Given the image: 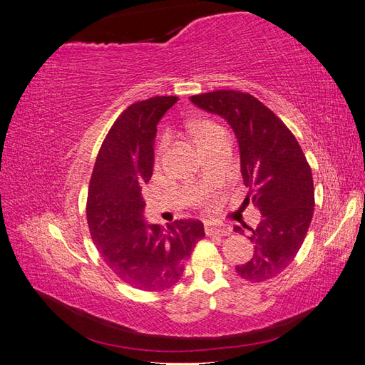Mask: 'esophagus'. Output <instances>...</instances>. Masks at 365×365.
I'll use <instances>...</instances> for the list:
<instances>
[{"mask_svg": "<svg viewBox=\"0 0 365 365\" xmlns=\"http://www.w3.org/2000/svg\"><path fill=\"white\" fill-rule=\"evenodd\" d=\"M207 235H217V236H230L231 228L227 225H213V224H207L205 225Z\"/></svg>", "mask_w": 365, "mask_h": 365, "instance_id": "obj_1", "label": "esophagus"}]
</instances>
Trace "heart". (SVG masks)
<instances>
[{
  "label": "heart",
  "instance_id": "b5f03b06",
  "mask_svg": "<svg viewBox=\"0 0 365 365\" xmlns=\"http://www.w3.org/2000/svg\"><path fill=\"white\" fill-rule=\"evenodd\" d=\"M219 132H222V129H220L217 125L212 123V121H200V123H196L195 126V135H196V141L197 145H202L204 141L213 138L215 135H217ZM165 145H168V138H163L161 145H160V149H164Z\"/></svg>",
  "mask_w": 365,
  "mask_h": 365
}]
</instances>
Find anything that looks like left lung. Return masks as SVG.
Here are the masks:
<instances>
[{"instance_id": "1", "label": "left lung", "mask_w": 365, "mask_h": 365, "mask_svg": "<svg viewBox=\"0 0 365 365\" xmlns=\"http://www.w3.org/2000/svg\"><path fill=\"white\" fill-rule=\"evenodd\" d=\"M190 101L233 129L242 178L252 189L242 205L251 202L262 215L256 228L245 225L254 254L236 271L250 282L272 279L292 263L312 220L314 180L304 153L283 121L251 94L217 90Z\"/></svg>"}]
</instances>
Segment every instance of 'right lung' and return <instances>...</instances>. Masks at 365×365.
<instances>
[{
  "instance_id": "add662e5",
  "label": "right lung",
  "mask_w": 365,
  "mask_h": 365,
  "mask_svg": "<svg viewBox=\"0 0 365 365\" xmlns=\"http://www.w3.org/2000/svg\"><path fill=\"white\" fill-rule=\"evenodd\" d=\"M178 101L158 96L128 106L98 150L88 189L94 245L117 277L143 291L172 288L205 236L201 220H175L168 230L145 220L141 187L152 176L157 125Z\"/></svg>"
}]
</instances>
